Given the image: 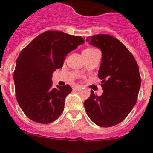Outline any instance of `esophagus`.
<instances>
[{
    "mask_svg": "<svg viewBox=\"0 0 153 153\" xmlns=\"http://www.w3.org/2000/svg\"><path fill=\"white\" fill-rule=\"evenodd\" d=\"M74 90H76V91H78V90H81V86H74Z\"/></svg>",
    "mask_w": 153,
    "mask_h": 153,
    "instance_id": "esophagus-1",
    "label": "esophagus"
}]
</instances>
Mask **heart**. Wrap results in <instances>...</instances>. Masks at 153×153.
I'll return each mask as SVG.
<instances>
[{
	"label": "heart",
	"mask_w": 153,
	"mask_h": 153,
	"mask_svg": "<svg viewBox=\"0 0 153 153\" xmlns=\"http://www.w3.org/2000/svg\"><path fill=\"white\" fill-rule=\"evenodd\" d=\"M96 49H93V48H86V50H84L83 51H95Z\"/></svg>",
	"instance_id": "obj_1"
}]
</instances>
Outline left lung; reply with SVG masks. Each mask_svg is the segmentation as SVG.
Here are the masks:
<instances>
[{
	"mask_svg": "<svg viewBox=\"0 0 153 153\" xmlns=\"http://www.w3.org/2000/svg\"><path fill=\"white\" fill-rule=\"evenodd\" d=\"M102 51L98 76L103 93L97 96L91 90L84 101L86 113L94 123L110 127L121 123L136 105L141 86L139 67L134 56L114 36L97 34L86 38Z\"/></svg>",
	"mask_w": 153,
	"mask_h": 153,
	"instance_id": "left-lung-1",
	"label": "left lung"
}]
</instances>
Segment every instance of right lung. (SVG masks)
I'll use <instances>...</instances> for the list:
<instances>
[{
    "mask_svg": "<svg viewBox=\"0 0 153 153\" xmlns=\"http://www.w3.org/2000/svg\"><path fill=\"white\" fill-rule=\"evenodd\" d=\"M84 40L61 31L47 30L20 53L13 72L16 98L24 114L39 123L53 122L64 109L69 85L52 86L53 73L62 68L65 57Z\"/></svg>",
    "mask_w": 153,
    "mask_h": 153,
    "instance_id": "right-lung-1",
    "label": "right lung"
}]
</instances>
